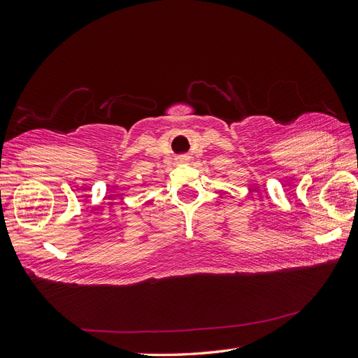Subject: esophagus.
Instances as JSON below:
<instances>
[{"instance_id": "esophagus-1", "label": "esophagus", "mask_w": 358, "mask_h": 358, "mask_svg": "<svg viewBox=\"0 0 358 358\" xmlns=\"http://www.w3.org/2000/svg\"><path fill=\"white\" fill-rule=\"evenodd\" d=\"M189 159V157L187 155H180L178 158H177V162H180V163H185V162H187Z\"/></svg>"}]
</instances>
